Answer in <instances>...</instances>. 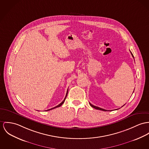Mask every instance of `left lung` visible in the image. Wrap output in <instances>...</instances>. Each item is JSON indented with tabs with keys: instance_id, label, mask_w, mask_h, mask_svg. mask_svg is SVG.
Listing matches in <instances>:
<instances>
[{
	"instance_id": "1",
	"label": "left lung",
	"mask_w": 149,
	"mask_h": 149,
	"mask_svg": "<svg viewBox=\"0 0 149 149\" xmlns=\"http://www.w3.org/2000/svg\"><path fill=\"white\" fill-rule=\"evenodd\" d=\"M130 53H131L132 57L134 58V56H133V54L131 52H130ZM90 103V105L92 107H93V108H95V109H99V110H101V111H107V110H106V109H104L103 108H99V107H96V106H95V105H92V104H91L90 103ZM124 105H125V104H124ZM124 105H123V106H124Z\"/></svg>"
}]
</instances>
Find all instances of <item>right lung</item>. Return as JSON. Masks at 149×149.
<instances>
[{"label":"right lung","mask_w":149,"mask_h":149,"mask_svg":"<svg viewBox=\"0 0 149 149\" xmlns=\"http://www.w3.org/2000/svg\"><path fill=\"white\" fill-rule=\"evenodd\" d=\"M68 90L69 89H68V91H67V93H66V96H65V99H64V100L62 101V102L61 103H60L59 105H58L57 106H56V107H54V108H51V109H47V110H46V111H49V110H52V109H54V108H57V107H61L63 103L65 102V99H66V97H67V95H68Z\"/></svg>","instance_id":"right-lung-1"}]
</instances>
